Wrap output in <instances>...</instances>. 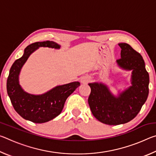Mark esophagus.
<instances>
[{
	"mask_svg": "<svg viewBox=\"0 0 156 156\" xmlns=\"http://www.w3.org/2000/svg\"><path fill=\"white\" fill-rule=\"evenodd\" d=\"M90 80V78L87 77V76H84V77H83L80 79V82L82 83H87Z\"/></svg>",
	"mask_w": 156,
	"mask_h": 156,
	"instance_id": "obj_1",
	"label": "esophagus"
}]
</instances>
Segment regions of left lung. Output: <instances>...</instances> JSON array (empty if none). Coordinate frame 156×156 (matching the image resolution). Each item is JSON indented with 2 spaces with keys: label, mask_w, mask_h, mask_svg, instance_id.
Listing matches in <instances>:
<instances>
[{
  "label": "left lung",
  "mask_w": 156,
  "mask_h": 156,
  "mask_svg": "<svg viewBox=\"0 0 156 156\" xmlns=\"http://www.w3.org/2000/svg\"><path fill=\"white\" fill-rule=\"evenodd\" d=\"M120 68L131 71V86L118 96L112 94L106 84L89 83L91 94L88 98L92 114L98 120L109 125L125 124L133 120L140 112L149 95V76L143 58L127 43H119Z\"/></svg>",
  "instance_id": "left-lung-1"
}]
</instances>
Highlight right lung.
<instances>
[{
    "label": "right lung",
    "instance_id": "right-lung-1",
    "mask_svg": "<svg viewBox=\"0 0 156 156\" xmlns=\"http://www.w3.org/2000/svg\"><path fill=\"white\" fill-rule=\"evenodd\" d=\"M40 47L60 49V45L49 41L28 45L23 56L13 63L7 81V94L16 112L24 119L35 123L48 122L58 115L66 100L80 84L79 82H73L56 86L41 95L30 94L23 90L19 84L20 70L30 55Z\"/></svg>",
    "mask_w": 156,
    "mask_h": 156
}]
</instances>
